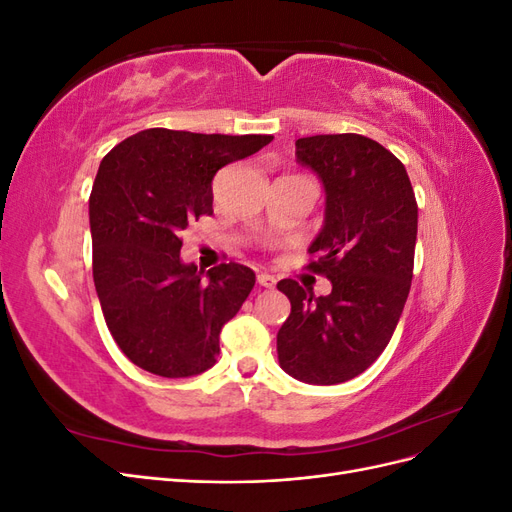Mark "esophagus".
<instances>
[{"label":"esophagus","mask_w":512,"mask_h":512,"mask_svg":"<svg viewBox=\"0 0 512 512\" xmlns=\"http://www.w3.org/2000/svg\"><path fill=\"white\" fill-rule=\"evenodd\" d=\"M258 284L262 288H273L275 286V277L269 273H258Z\"/></svg>","instance_id":"1"}]
</instances>
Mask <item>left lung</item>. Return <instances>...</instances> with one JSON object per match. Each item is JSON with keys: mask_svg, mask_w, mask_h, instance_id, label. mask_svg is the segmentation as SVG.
<instances>
[{"mask_svg": "<svg viewBox=\"0 0 512 512\" xmlns=\"http://www.w3.org/2000/svg\"><path fill=\"white\" fill-rule=\"evenodd\" d=\"M297 160L327 192L307 269L333 288L314 297L294 280L277 284L290 299L277 359L301 382L339 384L363 374L391 342L412 282L418 205L404 164L367 136L299 138Z\"/></svg>", "mask_w": 512, "mask_h": 512, "instance_id": "left-lung-1", "label": "left lung"}]
</instances>
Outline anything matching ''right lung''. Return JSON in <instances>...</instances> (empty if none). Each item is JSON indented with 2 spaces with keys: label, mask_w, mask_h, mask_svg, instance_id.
Instances as JSON below:
<instances>
[{
  "label": "right lung",
  "mask_w": 512,
  "mask_h": 512,
  "mask_svg": "<svg viewBox=\"0 0 512 512\" xmlns=\"http://www.w3.org/2000/svg\"><path fill=\"white\" fill-rule=\"evenodd\" d=\"M271 141L149 128L104 156L89 196L94 284L115 344L149 374L188 378L218 359L256 275L224 262L205 280L181 262V232L213 213L215 173Z\"/></svg>",
  "instance_id": "right-lung-1"
}]
</instances>
